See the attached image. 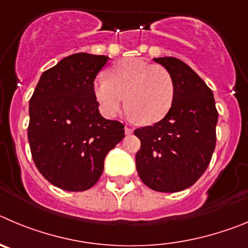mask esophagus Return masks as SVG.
Returning <instances> with one entry per match:
<instances>
[{
	"label": "esophagus",
	"mask_w": 248,
	"mask_h": 248,
	"mask_svg": "<svg viewBox=\"0 0 248 248\" xmlns=\"http://www.w3.org/2000/svg\"><path fill=\"white\" fill-rule=\"evenodd\" d=\"M124 132H126V135H131V133L133 132V128H132V127L126 126V127H124Z\"/></svg>",
	"instance_id": "obj_1"
}]
</instances>
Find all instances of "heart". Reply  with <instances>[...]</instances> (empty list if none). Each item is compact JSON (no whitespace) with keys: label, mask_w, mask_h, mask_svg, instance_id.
Here are the masks:
<instances>
[{"label":"heart","mask_w":248,"mask_h":248,"mask_svg":"<svg viewBox=\"0 0 248 248\" xmlns=\"http://www.w3.org/2000/svg\"><path fill=\"white\" fill-rule=\"evenodd\" d=\"M93 93L106 117H115L124 106L142 124H153L168 115L175 99V82L162 65L138 58L113 64L108 79L93 82Z\"/></svg>","instance_id":"1"}]
</instances>
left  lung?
<instances>
[{
	"label": "left lung",
	"instance_id": "obj_1",
	"mask_svg": "<svg viewBox=\"0 0 248 248\" xmlns=\"http://www.w3.org/2000/svg\"><path fill=\"white\" fill-rule=\"evenodd\" d=\"M173 77L175 99L168 115L135 129L140 148L136 167L140 180L155 191L189 188L210 164L216 144L217 110L213 91L177 58H155Z\"/></svg>",
	"mask_w": 248,
	"mask_h": 248
}]
</instances>
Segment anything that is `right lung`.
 Wrapping results in <instances>:
<instances>
[{
  "label": "right lung",
  "mask_w": 248,
  "mask_h": 248,
  "mask_svg": "<svg viewBox=\"0 0 248 248\" xmlns=\"http://www.w3.org/2000/svg\"><path fill=\"white\" fill-rule=\"evenodd\" d=\"M108 57L78 53L42 74L30 100L28 140L33 162L53 185L84 191L96 184L124 124L104 119L93 80Z\"/></svg>",
  "instance_id": "add662e5"
}]
</instances>
